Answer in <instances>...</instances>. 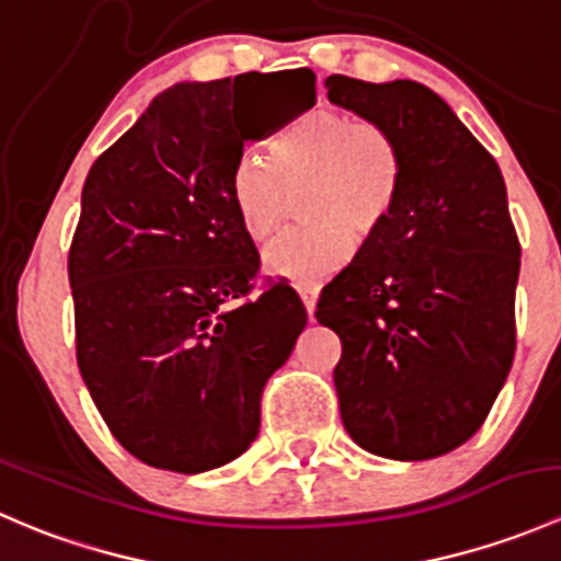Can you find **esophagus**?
Wrapping results in <instances>:
<instances>
[{
    "instance_id": "obj_1",
    "label": "esophagus",
    "mask_w": 561,
    "mask_h": 561,
    "mask_svg": "<svg viewBox=\"0 0 561 561\" xmlns=\"http://www.w3.org/2000/svg\"><path fill=\"white\" fill-rule=\"evenodd\" d=\"M298 298H301L304 309H307L309 317H312L314 304H317V287H298Z\"/></svg>"
}]
</instances>
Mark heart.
Wrapping results in <instances>:
<instances>
[{
	"label": "heart",
	"instance_id": "obj_1",
	"mask_svg": "<svg viewBox=\"0 0 561 561\" xmlns=\"http://www.w3.org/2000/svg\"><path fill=\"white\" fill-rule=\"evenodd\" d=\"M407 181V149L388 124L317 107L268 144V162L244 157L230 173V206L241 233L265 244L285 225L290 197L307 190L296 230L265 252L271 276L317 285L347 265L355 233L386 228Z\"/></svg>",
	"mask_w": 561,
	"mask_h": 561
}]
</instances>
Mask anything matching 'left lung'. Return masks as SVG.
<instances>
[{
    "label": "left lung",
    "instance_id": "left-lung-1",
    "mask_svg": "<svg viewBox=\"0 0 561 561\" xmlns=\"http://www.w3.org/2000/svg\"><path fill=\"white\" fill-rule=\"evenodd\" d=\"M328 100L388 124L407 181L386 228L320 293L342 339L344 428L364 450L426 461L467 443L516 355L522 244L494 157L432 89L325 78Z\"/></svg>",
    "mask_w": 561,
    "mask_h": 561
}]
</instances>
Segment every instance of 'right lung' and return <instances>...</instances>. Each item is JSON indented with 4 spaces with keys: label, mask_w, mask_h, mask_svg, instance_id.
Returning <instances> with one entry per match:
<instances>
[{
    "label": "right lung",
    "mask_w": 561,
    "mask_h": 561,
    "mask_svg": "<svg viewBox=\"0 0 561 561\" xmlns=\"http://www.w3.org/2000/svg\"><path fill=\"white\" fill-rule=\"evenodd\" d=\"M312 105V70L175 83L87 175L67 257L78 369L149 467L206 472L257 437L307 309L287 282L249 298L260 254L228 186L249 138Z\"/></svg>",
    "instance_id": "right-lung-1"
}]
</instances>
